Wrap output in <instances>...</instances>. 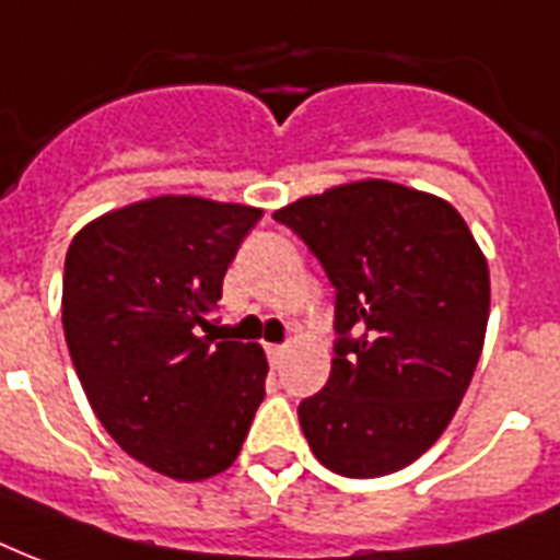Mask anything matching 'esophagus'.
<instances>
[{"instance_id": "1", "label": "esophagus", "mask_w": 560, "mask_h": 560, "mask_svg": "<svg viewBox=\"0 0 560 560\" xmlns=\"http://www.w3.org/2000/svg\"><path fill=\"white\" fill-rule=\"evenodd\" d=\"M266 353H268V362H271V368H280V362H283V353H285V345H268Z\"/></svg>"}]
</instances>
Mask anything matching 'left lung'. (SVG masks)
<instances>
[{
    "label": "left lung",
    "instance_id": "left-lung-1",
    "mask_svg": "<svg viewBox=\"0 0 560 560\" xmlns=\"http://www.w3.org/2000/svg\"><path fill=\"white\" fill-rule=\"evenodd\" d=\"M275 219L336 289L327 385L298 406L332 474L411 465L456 415L485 345L488 259L453 203L392 180H357L285 203Z\"/></svg>",
    "mask_w": 560,
    "mask_h": 560
}]
</instances>
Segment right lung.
I'll list each match as a JSON object with an SVG mask.
<instances>
[{"instance_id":"obj_1","label":"right lung","mask_w":560,"mask_h":560,"mask_svg":"<svg viewBox=\"0 0 560 560\" xmlns=\"http://www.w3.org/2000/svg\"><path fill=\"white\" fill-rule=\"evenodd\" d=\"M257 207L160 195L75 233L63 336L107 435L151 470L201 482L236 462L266 397L259 345L215 341L212 310Z\"/></svg>"}]
</instances>
